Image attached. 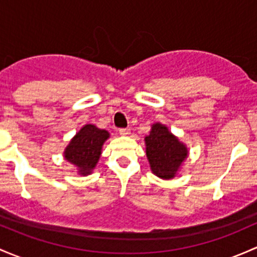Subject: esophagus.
Here are the masks:
<instances>
[{"instance_id":"1","label":"esophagus","mask_w":257,"mask_h":257,"mask_svg":"<svg viewBox=\"0 0 257 257\" xmlns=\"http://www.w3.org/2000/svg\"><path fill=\"white\" fill-rule=\"evenodd\" d=\"M119 134L121 137H128L131 134V131L129 129H119Z\"/></svg>"}]
</instances>
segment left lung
<instances>
[{
  "instance_id": "obj_1",
  "label": "left lung",
  "mask_w": 257,
  "mask_h": 257,
  "mask_svg": "<svg viewBox=\"0 0 257 257\" xmlns=\"http://www.w3.org/2000/svg\"><path fill=\"white\" fill-rule=\"evenodd\" d=\"M144 142L151 172L163 180H171L176 176L188 158V148L185 143L160 121L151 125Z\"/></svg>"
}]
</instances>
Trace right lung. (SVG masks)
<instances>
[{
  "mask_svg": "<svg viewBox=\"0 0 257 257\" xmlns=\"http://www.w3.org/2000/svg\"><path fill=\"white\" fill-rule=\"evenodd\" d=\"M109 137L106 129L85 124L65 148L64 159L76 167L81 176L91 175L101 158L102 147Z\"/></svg>",
  "mask_w": 257,
  "mask_h": 257,
  "instance_id": "right-lung-1",
  "label": "right lung"
}]
</instances>
